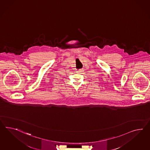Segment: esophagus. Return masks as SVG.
Wrapping results in <instances>:
<instances>
[{
  "label": "esophagus",
  "instance_id": "obj_1",
  "mask_svg": "<svg viewBox=\"0 0 150 150\" xmlns=\"http://www.w3.org/2000/svg\"><path fill=\"white\" fill-rule=\"evenodd\" d=\"M83 72V69H79L78 70L77 72V73H79V74H81V73Z\"/></svg>",
  "mask_w": 150,
  "mask_h": 150
}]
</instances>
